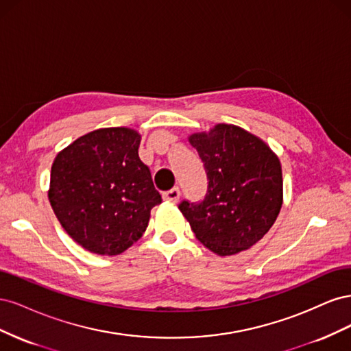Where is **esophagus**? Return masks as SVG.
I'll use <instances>...</instances> for the list:
<instances>
[{"label": "esophagus", "mask_w": 351, "mask_h": 351, "mask_svg": "<svg viewBox=\"0 0 351 351\" xmlns=\"http://www.w3.org/2000/svg\"><path fill=\"white\" fill-rule=\"evenodd\" d=\"M162 197L164 200H168V202H177L180 199V189L174 187L171 190H168V192L162 193Z\"/></svg>", "instance_id": "esophagus-1"}]
</instances>
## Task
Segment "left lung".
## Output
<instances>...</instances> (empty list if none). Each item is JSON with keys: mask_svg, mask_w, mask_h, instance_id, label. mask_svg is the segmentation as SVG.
Wrapping results in <instances>:
<instances>
[{"mask_svg": "<svg viewBox=\"0 0 351 351\" xmlns=\"http://www.w3.org/2000/svg\"><path fill=\"white\" fill-rule=\"evenodd\" d=\"M204 162L208 192L200 204L178 205L196 239L218 256L256 244L282 206V169L271 147L234 124L189 136Z\"/></svg>", "mask_w": 351, "mask_h": 351, "instance_id": "obj_1", "label": "left lung"}]
</instances>
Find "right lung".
I'll return each instance as SVG.
<instances>
[{
	"label": "right lung",
	"instance_id": "right-lung-1",
	"mask_svg": "<svg viewBox=\"0 0 351 351\" xmlns=\"http://www.w3.org/2000/svg\"><path fill=\"white\" fill-rule=\"evenodd\" d=\"M139 145L136 130L107 127L80 136L52 162V210L90 253L115 256L129 249L146 231L151 209L161 204Z\"/></svg>",
	"mask_w": 351,
	"mask_h": 351
}]
</instances>
